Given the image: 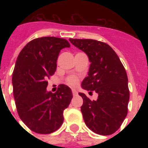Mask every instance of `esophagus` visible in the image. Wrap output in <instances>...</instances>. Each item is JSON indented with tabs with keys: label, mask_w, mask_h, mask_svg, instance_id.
I'll return each instance as SVG.
<instances>
[{
	"label": "esophagus",
	"mask_w": 148,
	"mask_h": 148,
	"mask_svg": "<svg viewBox=\"0 0 148 148\" xmlns=\"http://www.w3.org/2000/svg\"><path fill=\"white\" fill-rule=\"evenodd\" d=\"M72 94H73L74 96H76V95H77V91L75 89H72Z\"/></svg>",
	"instance_id": "obj_1"
}]
</instances>
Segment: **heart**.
<instances>
[{
    "instance_id": "obj_1",
    "label": "heart",
    "mask_w": 148,
    "mask_h": 148,
    "mask_svg": "<svg viewBox=\"0 0 148 148\" xmlns=\"http://www.w3.org/2000/svg\"><path fill=\"white\" fill-rule=\"evenodd\" d=\"M67 84L71 86H76L79 82V78L77 76L71 75L67 78Z\"/></svg>"
}]
</instances>
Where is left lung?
<instances>
[{"label": "left lung", "instance_id": "obj_1", "mask_svg": "<svg viewBox=\"0 0 148 148\" xmlns=\"http://www.w3.org/2000/svg\"><path fill=\"white\" fill-rule=\"evenodd\" d=\"M69 40L88 54L91 63L82 88L98 95L95 101L79 93L84 101L81 110L86 125L101 135L112 134L119 129L128 110L130 92L124 65L106 43L92 39Z\"/></svg>", "mask_w": 148, "mask_h": 148}]
</instances>
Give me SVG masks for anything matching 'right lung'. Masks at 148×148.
I'll return each instance as SVG.
<instances>
[{
	"instance_id": "obj_1",
	"label": "right lung",
	"mask_w": 148,
	"mask_h": 148,
	"mask_svg": "<svg viewBox=\"0 0 148 148\" xmlns=\"http://www.w3.org/2000/svg\"><path fill=\"white\" fill-rule=\"evenodd\" d=\"M70 46L64 38L43 37L27 43L17 57L12 74L15 104L20 118L34 132L53 133L63 124L71 90L65 84H60L55 93L46 88L60 50Z\"/></svg>"
}]
</instances>
